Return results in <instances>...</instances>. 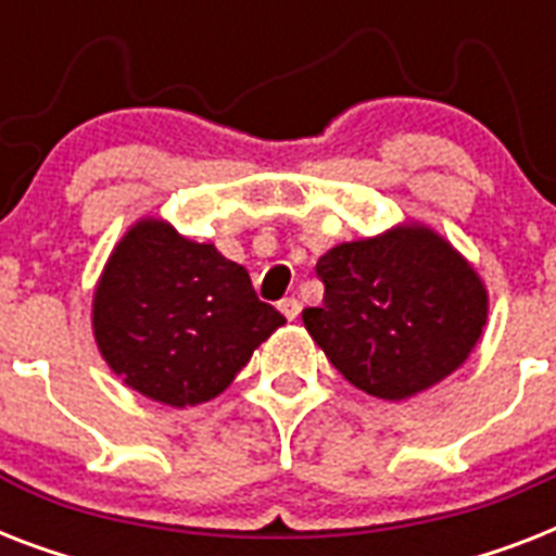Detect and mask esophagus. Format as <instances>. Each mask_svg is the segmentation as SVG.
Instances as JSON below:
<instances>
[{
    "label": "esophagus",
    "mask_w": 556,
    "mask_h": 556,
    "mask_svg": "<svg viewBox=\"0 0 556 556\" xmlns=\"http://www.w3.org/2000/svg\"><path fill=\"white\" fill-rule=\"evenodd\" d=\"M300 308H303V305H300V300H296V296H286V300H279V312L286 314L288 320L300 317Z\"/></svg>",
    "instance_id": "obj_1"
}]
</instances>
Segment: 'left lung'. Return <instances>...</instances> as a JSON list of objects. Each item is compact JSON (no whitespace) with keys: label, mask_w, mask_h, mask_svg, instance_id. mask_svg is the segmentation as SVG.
<instances>
[{"label":"left lung","mask_w":556,"mask_h":556,"mask_svg":"<svg viewBox=\"0 0 556 556\" xmlns=\"http://www.w3.org/2000/svg\"><path fill=\"white\" fill-rule=\"evenodd\" d=\"M326 294L303 323L334 369L375 397L401 401L465 364L488 317L476 270L427 227L331 248Z\"/></svg>","instance_id":"left-lung-1"}]
</instances>
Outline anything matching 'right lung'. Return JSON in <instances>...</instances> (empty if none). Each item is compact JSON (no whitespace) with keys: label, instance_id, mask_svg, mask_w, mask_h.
<instances>
[{"label":"right lung","instance_id":"right-lung-1","mask_svg":"<svg viewBox=\"0 0 556 556\" xmlns=\"http://www.w3.org/2000/svg\"><path fill=\"white\" fill-rule=\"evenodd\" d=\"M282 323L242 265L155 218L124 236L94 294V338L106 364L169 406L216 397Z\"/></svg>","mask_w":556,"mask_h":556}]
</instances>
